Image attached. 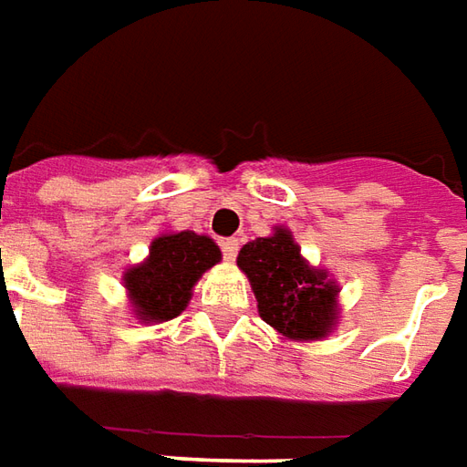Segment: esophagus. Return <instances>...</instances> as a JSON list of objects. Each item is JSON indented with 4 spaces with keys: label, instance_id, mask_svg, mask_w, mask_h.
Returning <instances> with one entry per match:
<instances>
[{
    "label": "esophagus",
    "instance_id": "1",
    "mask_svg": "<svg viewBox=\"0 0 467 467\" xmlns=\"http://www.w3.org/2000/svg\"><path fill=\"white\" fill-rule=\"evenodd\" d=\"M220 247H223L224 260H230V263H233L234 257H237V250H240V243H237L234 237H230V240H223V244H220Z\"/></svg>",
    "mask_w": 467,
    "mask_h": 467
}]
</instances>
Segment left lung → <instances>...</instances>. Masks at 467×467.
<instances>
[{"label":"left lung","instance_id":"obj_1","mask_svg":"<svg viewBox=\"0 0 467 467\" xmlns=\"http://www.w3.org/2000/svg\"><path fill=\"white\" fill-rule=\"evenodd\" d=\"M237 265L250 277L260 317L277 333L293 340H317L330 333L337 287L305 263L287 230L277 227L273 237L244 244Z\"/></svg>","mask_w":467,"mask_h":467}]
</instances>
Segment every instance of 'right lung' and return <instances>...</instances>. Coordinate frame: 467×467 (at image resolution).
Here are the masks:
<instances>
[{"label": "right lung", "instance_id": "add662e5", "mask_svg": "<svg viewBox=\"0 0 467 467\" xmlns=\"http://www.w3.org/2000/svg\"><path fill=\"white\" fill-rule=\"evenodd\" d=\"M214 263H220V247L204 234L187 230L157 237L150 257L124 275L134 313L147 323L177 317L190 303L192 285Z\"/></svg>", "mask_w": 467, "mask_h": 467}]
</instances>
